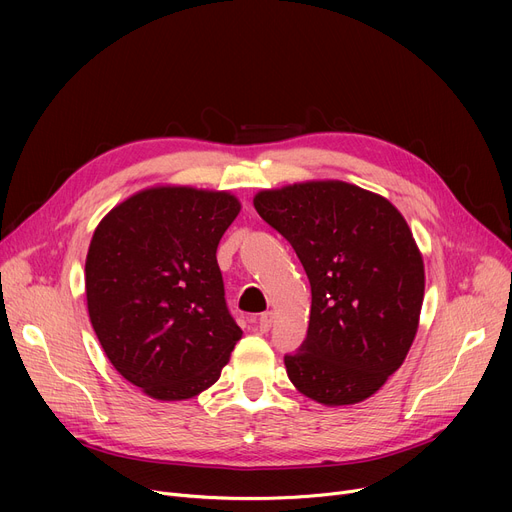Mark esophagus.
I'll return each mask as SVG.
<instances>
[{"label":"esophagus","instance_id":"1","mask_svg":"<svg viewBox=\"0 0 512 512\" xmlns=\"http://www.w3.org/2000/svg\"><path fill=\"white\" fill-rule=\"evenodd\" d=\"M272 324H274V315H272L270 311H267V313H263V315L259 317V321H257V330H259L261 334H267V332H270Z\"/></svg>","mask_w":512,"mask_h":512}]
</instances>
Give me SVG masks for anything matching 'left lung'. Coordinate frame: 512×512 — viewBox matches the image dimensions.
Instances as JSON below:
<instances>
[{
  "mask_svg": "<svg viewBox=\"0 0 512 512\" xmlns=\"http://www.w3.org/2000/svg\"><path fill=\"white\" fill-rule=\"evenodd\" d=\"M253 205L301 259L311 284L307 338L290 382L328 407L378 392L405 361L423 305V259L384 197L340 180L261 191Z\"/></svg>",
  "mask_w": 512,
  "mask_h": 512,
  "instance_id": "8db88e82",
  "label": "left lung"
}]
</instances>
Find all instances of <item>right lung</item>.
Here are the masks:
<instances>
[{"instance_id": "add662e5", "label": "right lung", "mask_w": 512, "mask_h": 512, "mask_svg": "<svg viewBox=\"0 0 512 512\" xmlns=\"http://www.w3.org/2000/svg\"><path fill=\"white\" fill-rule=\"evenodd\" d=\"M238 211L230 193L155 186L95 228L85 263L91 324L116 371L151 398L207 390L242 336L215 259Z\"/></svg>"}]
</instances>
